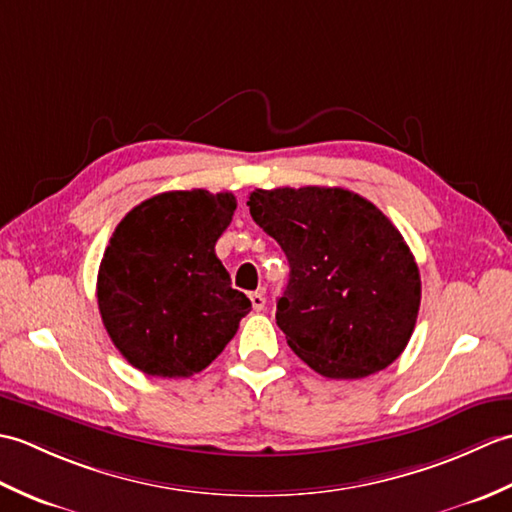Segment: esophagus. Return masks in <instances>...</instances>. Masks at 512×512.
I'll list each match as a JSON object with an SVG mask.
<instances>
[{"label":"esophagus","mask_w":512,"mask_h":512,"mask_svg":"<svg viewBox=\"0 0 512 512\" xmlns=\"http://www.w3.org/2000/svg\"><path fill=\"white\" fill-rule=\"evenodd\" d=\"M250 303H253L255 312H262L266 308V297L262 292H250Z\"/></svg>","instance_id":"1"}]
</instances>
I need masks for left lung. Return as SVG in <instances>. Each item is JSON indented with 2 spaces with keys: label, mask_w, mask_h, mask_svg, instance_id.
Wrapping results in <instances>:
<instances>
[{
  "label": "left lung",
  "mask_w": 512,
  "mask_h": 512,
  "mask_svg": "<svg viewBox=\"0 0 512 512\" xmlns=\"http://www.w3.org/2000/svg\"><path fill=\"white\" fill-rule=\"evenodd\" d=\"M246 204L288 257L275 317L290 350L325 378H365L394 363L422 290L389 217L341 187L255 189Z\"/></svg>",
  "instance_id": "left-lung-1"
}]
</instances>
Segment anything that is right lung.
<instances>
[{
	"label": "right lung",
	"mask_w": 512,
	"mask_h": 512,
	"mask_svg": "<svg viewBox=\"0 0 512 512\" xmlns=\"http://www.w3.org/2000/svg\"><path fill=\"white\" fill-rule=\"evenodd\" d=\"M235 209L228 191H167L134 206L116 226L96 299L112 343L143 374L202 372L250 312L215 255Z\"/></svg>",
	"instance_id": "1"
}]
</instances>
